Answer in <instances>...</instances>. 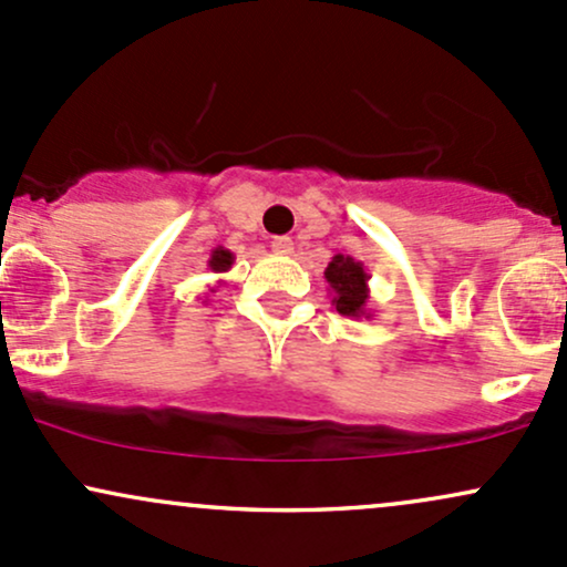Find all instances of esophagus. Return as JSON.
Listing matches in <instances>:
<instances>
[{
    "label": "esophagus",
    "instance_id": "obj_1",
    "mask_svg": "<svg viewBox=\"0 0 567 567\" xmlns=\"http://www.w3.org/2000/svg\"><path fill=\"white\" fill-rule=\"evenodd\" d=\"M270 246H272V251H276V254H291V251H295V240L286 238V235H276V238L270 240Z\"/></svg>",
    "mask_w": 567,
    "mask_h": 567
}]
</instances>
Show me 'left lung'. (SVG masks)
<instances>
[{
  "mask_svg": "<svg viewBox=\"0 0 567 567\" xmlns=\"http://www.w3.org/2000/svg\"><path fill=\"white\" fill-rule=\"evenodd\" d=\"M329 289H332V305L337 313L348 318H372V310L367 308L369 302V272L364 262H355L353 257L337 254L332 262L323 270Z\"/></svg>",
  "mask_w": 567,
  "mask_h": 567,
  "instance_id": "left-lung-1",
  "label": "left lung"
}]
</instances>
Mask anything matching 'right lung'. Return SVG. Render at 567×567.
I'll list each match as a JSON object with an SVG mask.
<instances>
[{"label": "right lung", "mask_w": 567, "mask_h": 567, "mask_svg": "<svg viewBox=\"0 0 567 567\" xmlns=\"http://www.w3.org/2000/svg\"><path fill=\"white\" fill-rule=\"evenodd\" d=\"M233 262H235V254L230 249H225V246H216V249L212 251V259H208V270L227 272L233 267Z\"/></svg>", "instance_id": "obj_1"}]
</instances>
